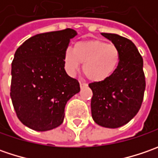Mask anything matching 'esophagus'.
<instances>
[{"mask_svg": "<svg viewBox=\"0 0 158 158\" xmlns=\"http://www.w3.org/2000/svg\"><path fill=\"white\" fill-rule=\"evenodd\" d=\"M88 84L86 83V82H80V87H81V89L84 88V87H86Z\"/></svg>", "mask_w": 158, "mask_h": 158, "instance_id": "34e87169", "label": "esophagus"}]
</instances>
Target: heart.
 <instances>
[{
    "label": "heart",
    "mask_w": 158,
    "mask_h": 158,
    "mask_svg": "<svg viewBox=\"0 0 158 158\" xmlns=\"http://www.w3.org/2000/svg\"><path fill=\"white\" fill-rule=\"evenodd\" d=\"M65 69L75 75L83 63L82 71L93 82H103L114 74L120 62V52L113 44L102 40H86L76 43L73 49L64 52Z\"/></svg>",
    "instance_id": "obj_1"
}]
</instances>
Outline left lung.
<instances>
[{
    "mask_svg": "<svg viewBox=\"0 0 158 158\" xmlns=\"http://www.w3.org/2000/svg\"><path fill=\"white\" fill-rule=\"evenodd\" d=\"M117 46L120 62L111 77L89 84L91 115L99 126L117 128L128 123L139 112L146 87L142 55L130 40L117 34L102 33Z\"/></svg>",
    "mask_w": 158,
    "mask_h": 158,
    "instance_id": "1",
    "label": "left lung"
}]
</instances>
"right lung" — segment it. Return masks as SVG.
<instances>
[{
    "label": "right lung",
    "mask_w": 158,
    "mask_h": 158,
    "mask_svg": "<svg viewBox=\"0 0 158 158\" xmlns=\"http://www.w3.org/2000/svg\"><path fill=\"white\" fill-rule=\"evenodd\" d=\"M76 35L70 28L37 34L15 51L10 97L17 118L33 130L59 127L67 102L80 91L78 81L64 69V52Z\"/></svg>",
    "instance_id": "right-lung-1"
}]
</instances>
